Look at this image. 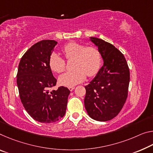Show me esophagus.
Here are the masks:
<instances>
[{"label": "esophagus", "instance_id": "obj_1", "mask_svg": "<svg viewBox=\"0 0 153 153\" xmlns=\"http://www.w3.org/2000/svg\"><path fill=\"white\" fill-rule=\"evenodd\" d=\"M74 88H75L74 86H70V87H69V88H69V90L70 91H74Z\"/></svg>", "mask_w": 153, "mask_h": 153}]
</instances>
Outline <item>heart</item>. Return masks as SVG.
I'll list each match as a JSON object with an SVG mask.
<instances>
[{"instance_id": "obj_1", "label": "heart", "mask_w": 153, "mask_h": 153, "mask_svg": "<svg viewBox=\"0 0 153 153\" xmlns=\"http://www.w3.org/2000/svg\"><path fill=\"white\" fill-rule=\"evenodd\" d=\"M62 52L67 60L74 59L73 71L61 75L59 78L60 84L65 86H74L83 82L86 75L93 77L100 69L102 56L100 51L94 46L76 42H70L62 48ZM65 60L56 53H52L49 58V66L53 71L60 74L65 71Z\"/></svg>"}]
</instances>
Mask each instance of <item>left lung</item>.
Returning a JSON list of instances; mask_svg holds the SVG:
<instances>
[{"label": "left lung", "mask_w": 153, "mask_h": 153, "mask_svg": "<svg viewBox=\"0 0 153 153\" xmlns=\"http://www.w3.org/2000/svg\"><path fill=\"white\" fill-rule=\"evenodd\" d=\"M91 39L98 46L104 64L85 86L84 105L94 120L108 121L119 114L127 100L129 69L124 55L112 44L96 37Z\"/></svg>", "instance_id": "obj_1"}]
</instances>
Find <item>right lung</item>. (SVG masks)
Listing matches in <instances>:
<instances>
[{
  "label": "right lung",
  "instance_id": "right-lung-1",
  "mask_svg": "<svg viewBox=\"0 0 153 153\" xmlns=\"http://www.w3.org/2000/svg\"><path fill=\"white\" fill-rule=\"evenodd\" d=\"M56 44L54 40H42L31 46L22 57L17 74L24 108L34 120L43 123L63 117L70 93L64 86L49 91L57 82L49 66V58Z\"/></svg>",
  "mask_w": 153,
  "mask_h": 153
}]
</instances>
